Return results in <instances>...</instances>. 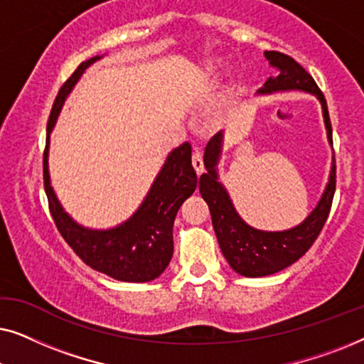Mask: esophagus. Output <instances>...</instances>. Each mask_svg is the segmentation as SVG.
<instances>
[{
	"mask_svg": "<svg viewBox=\"0 0 364 364\" xmlns=\"http://www.w3.org/2000/svg\"><path fill=\"white\" fill-rule=\"evenodd\" d=\"M192 166L196 168L197 176H202L203 172V159H202V154L200 152H196L192 156Z\"/></svg>",
	"mask_w": 364,
	"mask_h": 364,
	"instance_id": "34e87169",
	"label": "esophagus"
}]
</instances>
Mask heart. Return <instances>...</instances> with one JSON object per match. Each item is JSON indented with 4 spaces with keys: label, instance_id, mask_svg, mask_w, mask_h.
Returning <instances> with one entry per match:
<instances>
[{
    "label": "heart",
    "instance_id": "heart-1",
    "mask_svg": "<svg viewBox=\"0 0 364 364\" xmlns=\"http://www.w3.org/2000/svg\"><path fill=\"white\" fill-rule=\"evenodd\" d=\"M223 64L220 61H210L205 64V68H203L202 71V77H207V79H213L217 77V74L220 73Z\"/></svg>",
    "mask_w": 364,
    "mask_h": 364
}]
</instances>
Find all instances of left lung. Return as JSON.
Masks as SVG:
<instances>
[{
    "label": "left lung",
    "instance_id": "1",
    "mask_svg": "<svg viewBox=\"0 0 364 364\" xmlns=\"http://www.w3.org/2000/svg\"><path fill=\"white\" fill-rule=\"evenodd\" d=\"M267 61L273 69H277L278 76L268 77L257 91L260 96H268L275 92L301 91L313 94L321 104L323 121H325L328 144L333 149V132L331 122L328 116V107L325 96L320 87L316 86L315 79L287 54L278 51H265ZM223 149V131L217 132L207 144L205 154H203V166L207 172L200 176L198 191H200L203 200L207 202L208 210L212 215V225L215 230L218 245L223 257L227 258L228 265L238 275L260 278L283 270L290 267L298 258H301L313 245L316 237L320 235L323 225H325L328 213H330L333 196L336 187V164L335 152L331 157L330 177H328L326 187L323 191L316 207L308 213V217L298 225L287 228V230L268 232L258 230V228L248 225L243 218L238 215L235 205H233L230 193L225 186L220 182L218 176V162H220Z\"/></svg>",
    "mask_w": 364,
    "mask_h": 364
}]
</instances>
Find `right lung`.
I'll list each match as a JSON object with an SVG mask.
<instances>
[{"mask_svg":"<svg viewBox=\"0 0 364 364\" xmlns=\"http://www.w3.org/2000/svg\"><path fill=\"white\" fill-rule=\"evenodd\" d=\"M102 58L104 54L79 64L73 76L63 84L53 104L43 159L44 191L58 230L86 265L114 280L144 283L156 280L167 268L173 253V220L178 208L198 186L197 173L192 166L191 144L183 142L168 152L137 210L126 222L104 230L84 227L74 220L59 202L49 176V142L64 101L84 71Z\"/></svg>","mask_w":364,"mask_h":364,"instance_id":"right-lung-1","label":"right lung"}]
</instances>
